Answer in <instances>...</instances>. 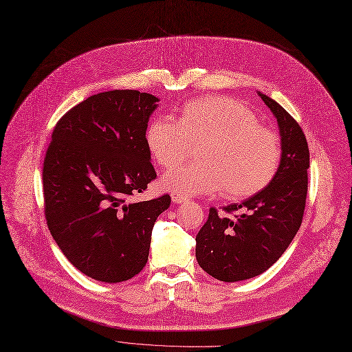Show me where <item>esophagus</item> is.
I'll return each mask as SVG.
<instances>
[{
    "instance_id": "esophagus-1",
    "label": "esophagus",
    "mask_w": 352,
    "mask_h": 352,
    "mask_svg": "<svg viewBox=\"0 0 352 352\" xmlns=\"http://www.w3.org/2000/svg\"><path fill=\"white\" fill-rule=\"evenodd\" d=\"M171 199H173V202H175V204H184V202L188 201V198L186 195L175 194V192L171 194Z\"/></svg>"
}]
</instances>
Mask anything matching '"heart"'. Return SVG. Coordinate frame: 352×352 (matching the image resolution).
Wrapping results in <instances>:
<instances>
[{"label":"heart","mask_w":352,"mask_h":352,"mask_svg":"<svg viewBox=\"0 0 352 352\" xmlns=\"http://www.w3.org/2000/svg\"><path fill=\"white\" fill-rule=\"evenodd\" d=\"M145 142L154 161L174 168L199 144L197 162L162 177L175 194L206 195L223 190L228 199L248 198L265 188L278 170L281 141L274 129L256 122L252 111L230 97H204L184 104L177 121L154 118Z\"/></svg>","instance_id":"b5f03b06"}]
</instances>
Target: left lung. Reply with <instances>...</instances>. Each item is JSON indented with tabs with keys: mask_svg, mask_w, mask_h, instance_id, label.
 <instances>
[{
	"mask_svg": "<svg viewBox=\"0 0 352 352\" xmlns=\"http://www.w3.org/2000/svg\"><path fill=\"white\" fill-rule=\"evenodd\" d=\"M258 96L276 118L281 137L278 170L268 186L241 204L210 210L195 241L198 265L214 278L236 283L267 271L297 235L308 190L309 151L301 126L268 96ZM232 213V216H227Z\"/></svg>",
	"mask_w": 352,
	"mask_h": 352,
	"instance_id": "1",
	"label": "left lung"
}]
</instances>
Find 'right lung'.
I'll return each instance as SVG.
<instances>
[{"label": "right lung", "mask_w": 352, "mask_h": 352, "mask_svg": "<svg viewBox=\"0 0 352 352\" xmlns=\"http://www.w3.org/2000/svg\"><path fill=\"white\" fill-rule=\"evenodd\" d=\"M158 101L135 89L100 92L54 126L43 170L47 226L67 260L97 281L141 272L171 204L168 194L133 201L157 177L145 131Z\"/></svg>", "instance_id": "1"}]
</instances>
